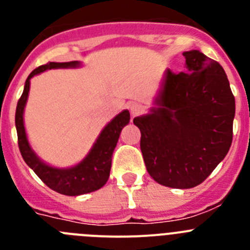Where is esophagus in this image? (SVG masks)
Segmentation results:
<instances>
[{"mask_svg": "<svg viewBox=\"0 0 250 250\" xmlns=\"http://www.w3.org/2000/svg\"><path fill=\"white\" fill-rule=\"evenodd\" d=\"M143 110L144 106L141 104H139V103H132V104L130 105V113H131L132 116L140 115V114L143 113Z\"/></svg>", "mask_w": 250, "mask_h": 250, "instance_id": "obj_1", "label": "esophagus"}]
</instances>
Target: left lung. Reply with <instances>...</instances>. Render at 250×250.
<instances>
[{
  "mask_svg": "<svg viewBox=\"0 0 250 250\" xmlns=\"http://www.w3.org/2000/svg\"><path fill=\"white\" fill-rule=\"evenodd\" d=\"M186 70L167 69L150 113L134 119L147 172L162 186L202 183L232 145L235 100L221 64L185 52Z\"/></svg>",
  "mask_w": 250,
  "mask_h": 250,
  "instance_id": "8db88e82",
  "label": "left lung"
}]
</instances>
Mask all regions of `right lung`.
Masks as SVG:
<instances>
[{"label":"right lung","instance_id":"add662e5","mask_svg":"<svg viewBox=\"0 0 250 250\" xmlns=\"http://www.w3.org/2000/svg\"><path fill=\"white\" fill-rule=\"evenodd\" d=\"M79 65L80 63L78 61L65 62V63L49 62L44 65L36 68L27 78L23 93L18 100L17 109H16L18 147L24 162L49 188L65 196H80V194L90 193L104 186L110 176L111 157H113L114 148L118 144L120 132L130 121V113L127 110H124L118 114L103 129L85 159L75 166L69 168H57L40 160V157L37 156L29 146L23 124V111L28 98L29 83H31L29 80L32 77L44 70L54 69V68H75Z\"/></svg>","mask_w":250,"mask_h":250}]
</instances>
